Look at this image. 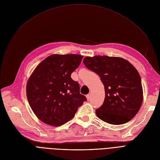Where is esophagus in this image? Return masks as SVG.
I'll return each mask as SVG.
<instances>
[{
    "instance_id": "esophagus-1",
    "label": "esophagus",
    "mask_w": 160,
    "mask_h": 160,
    "mask_svg": "<svg viewBox=\"0 0 160 160\" xmlns=\"http://www.w3.org/2000/svg\"><path fill=\"white\" fill-rule=\"evenodd\" d=\"M86 97H87V99L88 101H89V100H91V95L90 94H87Z\"/></svg>"
}]
</instances>
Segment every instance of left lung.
I'll list each match as a JSON object with an SVG mask.
<instances>
[{"instance_id": "left-lung-1", "label": "left lung", "mask_w": 160, "mask_h": 160, "mask_svg": "<svg viewBox=\"0 0 160 160\" xmlns=\"http://www.w3.org/2000/svg\"><path fill=\"white\" fill-rule=\"evenodd\" d=\"M85 66L97 73L105 89L104 103L96 110L97 117L112 125H122L131 120L143 101L141 79L127 60L119 57H85Z\"/></svg>"}]
</instances>
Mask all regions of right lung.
Instances as JSON below:
<instances>
[{
  "instance_id": "1",
  "label": "right lung",
  "mask_w": 160,
  "mask_h": 160,
  "mask_svg": "<svg viewBox=\"0 0 160 160\" xmlns=\"http://www.w3.org/2000/svg\"><path fill=\"white\" fill-rule=\"evenodd\" d=\"M82 58L79 54L50 55L31 75L26 86L28 100L44 123L55 127L65 124L87 100L80 94L78 82L71 78Z\"/></svg>"
}]
</instances>
